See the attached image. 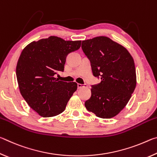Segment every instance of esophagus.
I'll return each mask as SVG.
<instances>
[{
	"mask_svg": "<svg viewBox=\"0 0 157 157\" xmlns=\"http://www.w3.org/2000/svg\"><path fill=\"white\" fill-rule=\"evenodd\" d=\"M86 86V84H78V89H81L82 87H85Z\"/></svg>",
	"mask_w": 157,
	"mask_h": 157,
	"instance_id": "34e87169",
	"label": "esophagus"
}]
</instances>
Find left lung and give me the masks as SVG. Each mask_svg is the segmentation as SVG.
<instances>
[{
    "mask_svg": "<svg viewBox=\"0 0 157 157\" xmlns=\"http://www.w3.org/2000/svg\"><path fill=\"white\" fill-rule=\"evenodd\" d=\"M92 72L101 82L91 86L86 109L102 118H111L125 107L136 85L134 59L123 46L107 36L82 41Z\"/></svg>",
    "mask_w": 157,
    "mask_h": 157,
    "instance_id": "left-lung-1",
    "label": "left lung"
}]
</instances>
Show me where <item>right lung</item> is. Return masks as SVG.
Wrapping results in <instances>:
<instances>
[{"mask_svg":"<svg viewBox=\"0 0 157 157\" xmlns=\"http://www.w3.org/2000/svg\"><path fill=\"white\" fill-rule=\"evenodd\" d=\"M80 46L81 41L51 36L32 42L23 50L16 69L18 87L26 102L41 116L62 113L77 90L75 82L59 81L54 76L64 70L69 53Z\"/></svg>","mask_w":157,"mask_h":157,"instance_id":"1","label":"right lung"}]
</instances>
